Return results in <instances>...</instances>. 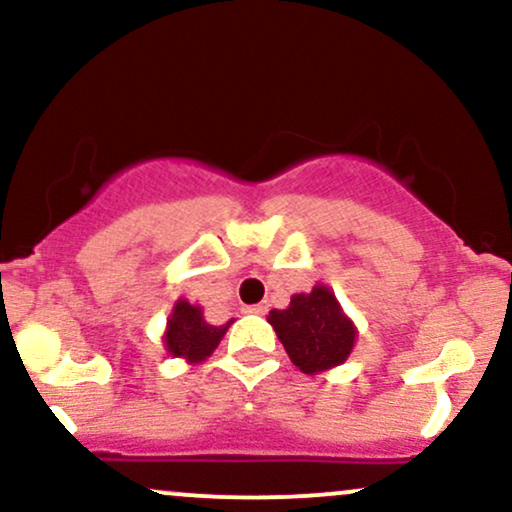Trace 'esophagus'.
I'll use <instances>...</instances> for the list:
<instances>
[{"instance_id": "1", "label": "esophagus", "mask_w": 512, "mask_h": 512, "mask_svg": "<svg viewBox=\"0 0 512 512\" xmlns=\"http://www.w3.org/2000/svg\"><path fill=\"white\" fill-rule=\"evenodd\" d=\"M267 303H257V305H248L243 312H248V315H267Z\"/></svg>"}]
</instances>
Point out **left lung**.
I'll use <instances>...</instances> for the list:
<instances>
[{"instance_id":"1","label":"left lung","mask_w":512,"mask_h":512,"mask_svg":"<svg viewBox=\"0 0 512 512\" xmlns=\"http://www.w3.org/2000/svg\"><path fill=\"white\" fill-rule=\"evenodd\" d=\"M267 322L293 365L305 374L343 365L355 346V324L341 310L334 291L322 283L310 293H295L286 310L269 312Z\"/></svg>"}]
</instances>
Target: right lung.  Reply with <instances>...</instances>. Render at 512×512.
Listing matches in <instances>:
<instances>
[{
    "label": "right lung",
    "instance_id": "add662e5",
    "mask_svg": "<svg viewBox=\"0 0 512 512\" xmlns=\"http://www.w3.org/2000/svg\"><path fill=\"white\" fill-rule=\"evenodd\" d=\"M231 322L214 326L205 322L200 305H190L188 300H176L174 310L166 319L164 348L171 357H183L190 365L207 360L224 338Z\"/></svg>",
    "mask_w": 512,
    "mask_h": 512
}]
</instances>
